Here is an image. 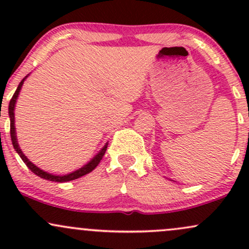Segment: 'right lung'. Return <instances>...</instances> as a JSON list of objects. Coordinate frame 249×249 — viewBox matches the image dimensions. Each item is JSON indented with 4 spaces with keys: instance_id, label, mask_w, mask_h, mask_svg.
Masks as SVG:
<instances>
[{
    "instance_id": "right-lung-1",
    "label": "right lung",
    "mask_w": 249,
    "mask_h": 249,
    "mask_svg": "<svg viewBox=\"0 0 249 249\" xmlns=\"http://www.w3.org/2000/svg\"><path fill=\"white\" fill-rule=\"evenodd\" d=\"M28 76H29V75H28ZM28 76H25L24 78L21 81V83H19V84H18V87H17L15 93H14L13 98L10 99L9 107H8V110H9V118H10V137H11V142H13V146H14V148H15V151H16L17 153H18V156L21 157V159L24 161V164L27 165L28 167H29V170L31 171V172H34V173L36 174V176L41 177V178H43V179L50 180V181H56V182L70 181V180L78 179V178H81V177L85 176V174L90 173L91 171L95 170V168L97 167V165L99 164V161L102 160L103 156H104L105 151H107V142L104 145V146L102 147V150L99 151V152L97 153L96 156L93 157V158L88 162V164H85L84 166H82L81 168H78V170L73 171V172L68 173V174H63V176H56V174H51L49 172H45V171L41 170V168L37 167L35 164H33V162H31L29 159H28L27 157H25V154L22 152L21 147H19V145H18V142H17V137H16L15 105H16L17 98H18L19 91H21V89H22V85H23V83H24L25 79H27Z\"/></svg>"
}]
</instances>
